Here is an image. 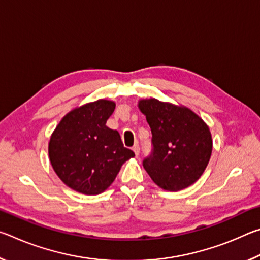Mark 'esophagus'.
I'll use <instances>...</instances> for the list:
<instances>
[{
  "mask_svg": "<svg viewBox=\"0 0 260 260\" xmlns=\"http://www.w3.org/2000/svg\"><path fill=\"white\" fill-rule=\"evenodd\" d=\"M132 149H133L135 156H139V153H140V147H139V144H134V147L132 148Z\"/></svg>",
  "mask_w": 260,
  "mask_h": 260,
  "instance_id": "esophagus-1",
  "label": "esophagus"
}]
</instances>
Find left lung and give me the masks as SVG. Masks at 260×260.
Wrapping results in <instances>:
<instances>
[{"label": "left lung", "mask_w": 260, "mask_h": 260, "mask_svg": "<svg viewBox=\"0 0 260 260\" xmlns=\"http://www.w3.org/2000/svg\"><path fill=\"white\" fill-rule=\"evenodd\" d=\"M152 133V152L143 167L164 190L178 191L195 183L209 164L212 136L190 109L156 99L139 101Z\"/></svg>", "instance_id": "8db88e82"}]
</instances>
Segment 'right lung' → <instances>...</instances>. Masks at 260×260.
I'll return each instance as SVG.
<instances>
[{
	"instance_id": "right-lung-1",
	"label": "right lung",
	"mask_w": 260,
	"mask_h": 260,
	"mask_svg": "<svg viewBox=\"0 0 260 260\" xmlns=\"http://www.w3.org/2000/svg\"><path fill=\"white\" fill-rule=\"evenodd\" d=\"M116 103L98 100L73 109L61 118L48 144L50 164L68 187L99 195L111 186L120 167L134 157L120 135L105 125Z\"/></svg>"
}]
</instances>
